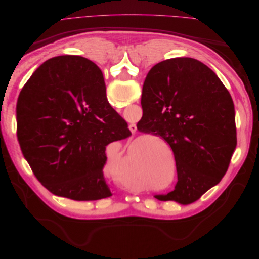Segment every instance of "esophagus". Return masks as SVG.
<instances>
[{
    "instance_id": "34e87169",
    "label": "esophagus",
    "mask_w": 259,
    "mask_h": 259,
    "mask_svg": "<svg viewBox=\"0 0 259 259\" xmlns=\"http://www.w3.org/2000/svg\"><path fill=\"white\" fill-rule=\"evenodd\" d=\"M130 130H131V132H132V133H135V132H136V130H137L136 125H135V124H131V125H130Z\"/></svg>"
}]
</instances>
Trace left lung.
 <instances>
[{
  "label": "left lung",
  "mask_w": 259,
  "mask_h": 259,
  "mask_svg": "<svg viewBox=\"0 0 259 259\" xmlns=\"http://www.w3.org/2000/svg\"><path fill=\"white\" fill-rule=\"evenodd\" d=\"M142 133L161 136L174 152L178 182L160 201L190 204L216 186L237 148L234 105L223 82L203 62L178 57L148 72L142 95Z\"/></svg>",
  "instance_id": "8db88e82"
}]
</instances>
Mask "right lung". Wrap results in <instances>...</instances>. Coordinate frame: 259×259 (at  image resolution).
Instances as JSON below:
<instances>
[{"label":"right lung","instance_id":"1","mask_svg":"<svg viewBox=\"0 0 259 259\" xmlns=\"http://www.w3.org/2000/svg\"><path fill=\"white\" fill-rule=\"evenodd\" d=\"M132 135L108 103L101 70L88 58L57 56L38 67L17 100V138L46 189L74 201L111 197L106 146Z\"/></svg>","mask_w":259,"mask_h":259}]
</instances>
